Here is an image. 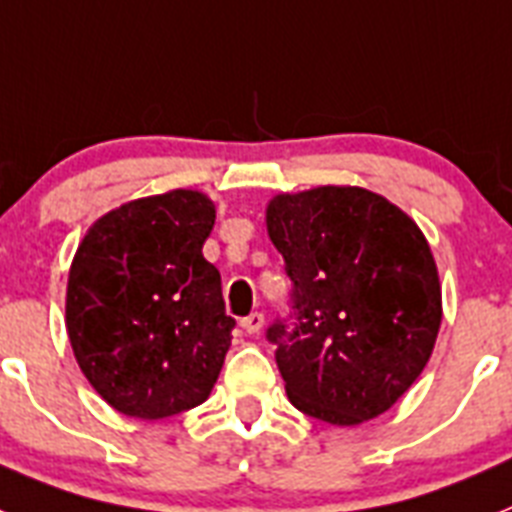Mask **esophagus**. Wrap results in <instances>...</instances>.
Here are the masks:
<instances>
[{
  "instance_id": "obj_1",
  "label": "esophagus",
  "mask_w": 512,
  "mask_h": 512,
  "mask_svg": "<svg viewBox=\"0 0 512 512\" xmlns=\"http://www.w3.org/2000/svg\"><path fill=\"white\" fill-rule=\"evenodd\" d=\"M263 325H265V317L260 315V312H252V315L242 317V328L244 333H249V336H252V333H260Z\"/></svg>"
}]
</instances>
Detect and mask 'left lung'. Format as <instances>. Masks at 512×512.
<instances>
[{"label":"left lung","mask_w":512,"mask_h":512,"mask_svg":"<svg viewBox=\"0 0 512 512\" xmlns=\"http://www.w3.org/2000/svg\"><path fill=\"white\" fill-rule=\"evenodd\" d=\"M268 234L291 278V312L265 330L289 401L338 427L385 414L427 367L442 320L419 226L362 187H317L273 197Z\"/></svg>","instance_id":"8db88e82"}]
</instances>
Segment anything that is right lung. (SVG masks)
Masks as SVG:
<instances>
[{
  "instance_id": "add662e5",
  "label": "right lung",
  "mask_w": 512,
  "mask_h": 512,
  "mask_svg": "<svg viewBox=\"0 0 512 512\" xmlns=\"http://www.w3.org/2000/svg\"><path fill=\"white\" fill-rule=\"evenodd\" d=\"M216 223L192 190L98 218L67 283V333L83 375L119 414L163 419L203 403L231 346L221 273L203 257Z\"/></svg>"
}]
</instances>
